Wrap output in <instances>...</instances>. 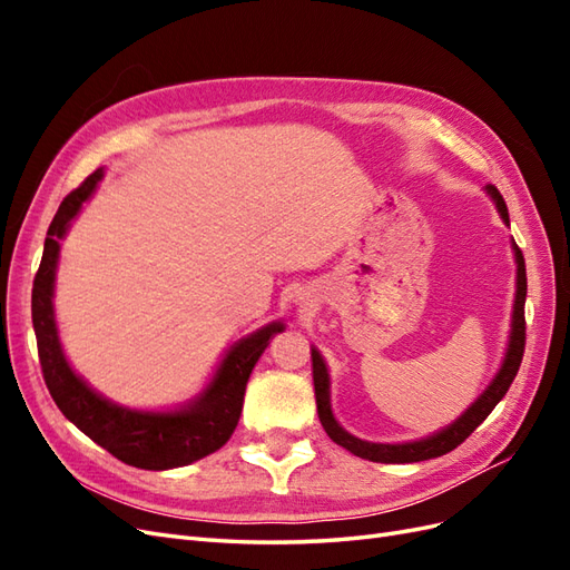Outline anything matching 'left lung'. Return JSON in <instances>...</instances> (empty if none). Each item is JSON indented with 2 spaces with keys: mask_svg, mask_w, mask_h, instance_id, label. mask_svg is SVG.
Segmentation results:
<instances>
[{
  "mask_svg": "<svg viewBox=\"0 0 570 570\" xmlns=\"http://www.w3.org/2000/svg\"><path fill=\"white\" fill-rule=\"evenodd\" d=\"M488 195L494 199L499 214H502L504 223H509V212H507V202L499 195V189L494 185H488ZM513 254H515V299H513V316H511V335H509V347L507 356L502 361V368L494 375V381L490 387L482 392L478 400L465 409L461 416L446 425L440 433L416 440V442H404V444H377V442H366L350 435L344 430L331 411V377H327L325 361L318 354V350H312V366H314V390H316V406H318V419L321 425L325 428L327 438L337 442L344 450L352 452L354 456L368 459L375 463H413V461H425V459H435L446 452L456 450V446L469 438L473 430L485 421L492 409L502 402V396L511 387L515 373L521 368L523 352H525V292H528V278H525V262H523V252L519 245L513 243Z\"/></svg>",
  "mask_w": 570,
  "mask_h": 570,
  "instance_id": "left-lung-1",
  "label": "left lung"
}]
</instances>
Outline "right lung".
Returning a JSON list of instances; mask_svg holds the SVG:
<instances>
[{"label":"right lung","instance_id":"right-lung-1","mask_svg":"<svg viewBox=\"0 0 570 570\" xmlns=\"http://www.w3.org/2000/svg\"><path fill=\"white\" fill-rule=\"evenodd\" d=\"M101 178L105 168H97L71 195L63 197L45 237L42 262L32 283V327L38 337L42 375L51 400L63 416L109 454L145 471L178 469L214 454L230 440L243 413L249 373L268 347L271 337L285 331V325L281 321L268 323L262 331L239 340L223 358L209 387L178 411H135L97 394L68 366L51 297H55L59 239L78 216L82 202L92 197Z\"/></svg>","mask_w":570,"mask_h":570}]
</instances>
